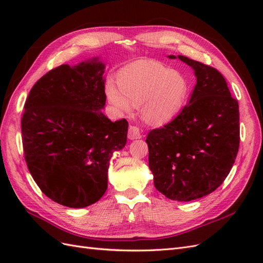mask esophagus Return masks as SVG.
<instances>
[{"instance_id":"1","label":"esophagus","mask_w":263,"mask_h":263,"mask_svg":"<svg viewBox=\"0 0 263 263\" xmlns=\"http://www.w3.org/2000/svg\"><path fill=\"white\" fill-rule=\"evenodd\" d=\"M128 138L129 139H139L141 138V134L137 126H129L128 128Z\"/></svg>"}]
</instances>
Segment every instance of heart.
I'll list each match as a JSON object with an SVG mask.
<instances>
[{"mask_svg":"<svg viewBox=\"0 0 263 263\" xmlns=\"http://www.w3.org/2000/svg\"><path fill=\"white\" fill-rule=\"evenodd\" d=\"M117 85L109 81L106 97L118 113H129L140 105V114L150 125L170 122L184 105L189 86L185 78L151 60H139L125 67L117 78Z\"/></svg>","mask_w":263,"mask_h":263,"instance_id":"heart-1","label":"heart"}]
</instances>
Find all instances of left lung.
I'll list each match as a JSON object with an SVG mask.
<instances>
[{"label": "left lung", "mask_w": 263, "mask_h": 263, "mask_svg": "<svg viewBox=\"0 0 263 263\" xmlns=\"http://www.w3.org/2000/svg\"><path fill=\"white\" fill-rule=\"evenodd\" d=\"M178 57L194 70L193 93L180 114L151 130L146 141L156 189L189 202L212 193L232 170L240 140L239 106L217 69Z\"/></svg>", "instance_id": "1"}]
</instances>
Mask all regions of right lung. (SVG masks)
I'll use <instances>...</instances> for the list:
<instances>
[{"mask_svg": "<svg viewBox=\"0 0 263 263\" xmlns=\"http://www.w3.org/2000/svg\"><path fill=\"white\" fill-rule=\"evenodd\" d=\"M104 63L61 65L31 87L22 117L23 150L42 192L72 209L98 202L107 189L114 151L126 145L128 123L101 112Z\"/></svg>", "mask_w": 263, "mask_h": 263, "instance_id": "obj_1", "label": "right lung"}]
</instances>
